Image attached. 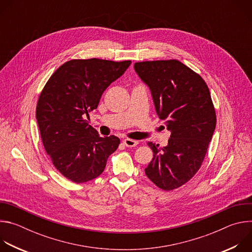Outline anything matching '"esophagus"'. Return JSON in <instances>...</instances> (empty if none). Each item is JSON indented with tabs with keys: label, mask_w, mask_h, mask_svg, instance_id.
<instances>
[{
	"label": "esophagus",
	"mask_w": 252,
	"mask_h": 252,
	"mask_svg": "<svg viewBox=\"0 0 252 252\" xmlns=\"http://www.w3.org/2000/svg\"><path fill=\"white\" fill-rule=\"evenodd\" d=\"M137 141L136 140H133V139H130V138H125L124 139V145L127 148H132V147H135L137 145Z\"/></svg>",
	"instance_id": "34e87169"
}]
</instances>
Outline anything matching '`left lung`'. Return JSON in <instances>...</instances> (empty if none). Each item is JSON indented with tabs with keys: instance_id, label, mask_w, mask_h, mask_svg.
I'll list each match as a JSON object with an SVG mask.
<instances>
[{
	"instance_id": "obj_1",
	"label": "left lung",
	"mask_w": 252,
	"mask_h": 252,
	"mask_svg": "<svg viewBox=\"0 0 252 252\" xmlns=\"http://www.w3.org/2000/svg\"><path fill=\"white\" fill-rule=\"evenodd\" d=\"M133 67L171 132L164 148L148 142L154 158L145 172L159 189L172 190L189 181L206 155L217 125L210 93L199 75L176 60L139 62Z\"/></svg>"
}]
</instances>
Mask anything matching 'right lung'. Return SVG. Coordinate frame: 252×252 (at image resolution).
Returning a JSON list of instances; mask_svg holds the SVG:
<instances>
[{"instance_id":"obj_1","label":"right lung","mask_w":252,"mask_h":252,"mask_svg":"<svg viewBox=\"0 0 252 252\" xmlns=\"http://www.w3.org/2000/svg\"><path fill=\"white\" fill-rule=\"evenodd\" d=\"M130 61L71 60L47 82L35 110L43 145L55 167L69 181L86 183L100 175L120 138L100 137L86 118L102 93L122 77Z\"/></svg>"}]
</instances>
